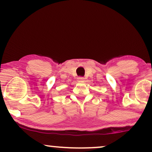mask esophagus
<instances>
[{
	"instance_id": "34e87169",
	"label": "esophagus",
	"mask_w": 152,
	"mask_h": 152,
	"mask_svg": "<svg viewBox=\"0 0 152 152\" xmlns=\"http://www.w3.org/2000/svg\"><path fill=\"white\" fill-rule=\"evenodd\" d=\"M78 81H84V77H80L77 78Z\"/></svg>"
}]
</instances>
